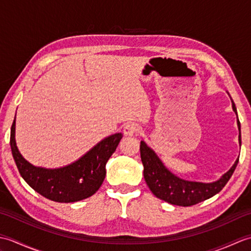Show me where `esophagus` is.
Returning a JSON list of instances; mask_svg holds the SVG:
<instances>
[{
	"mask_svg": "<svg viewBox=\"0 0 251 251\" xmlns=\"http://www.w3.org/2000/svg\"><path fill=\"white\" fill-rule=\"evenodd\" d=\"M138 130H139V128H138V126L134 124V123H127L124 126V128H123L125 136H134Z\"/></svg>",
	"mask_w": 251,
	"mask_h": 251,
	"instance_id": "1",
	"label": "esophagus"
}]
</instances>
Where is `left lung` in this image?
Returning <instances> with one entry per match:
<instances>
[{"label":"left lung","mask_w":251,"mask_h":251,"mask_svg":"<svg viewBox=\"0 0 251 251\" xmlns=\"http://www.w3.org/2000/svg\"><path fill=\"white\" fill-rule=\"evenodd\" d=\"M232 106L233 111L237 114L236 106L233 101ZM237 126L239 130L238 141L239 145H242L241 123H239L238 119ZM140 155L143 168H145L143 169V176H145L146 182L149 189L152 191V193L159 200L182 207L199 204V202L210 199L217 193H219L232 177L238 163L237 158L231 169L223 175L219 180L210 183H202L181 179L173 173H170L164 166L156 153L151 148H149L145 141H141L140 143Z\"/></svg>","instance_id":"left-lung-1"}]
</instances>
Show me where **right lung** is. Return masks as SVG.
Returning a JSON list of instances; mask_svg holds the SVG:
<instances>
[{"label":"right lung","instance_id":"obj_1","mask_svg":"<svg viewBox=\"0 0 251 251\" xmlns=\"http://www.w3.org/2000/svg\"><path fill=\"white\" fill-rule=\"evenodd\" d=\"M16 117L10 129V148L21 177L42 196L58 202H73L94 195L105 177V164L116 150L122 132L111 135L68 166L43 168L30 164L21 155L15 140Z\"/></svg>","mask_w":251,"mask_h":251}]
</instances>
